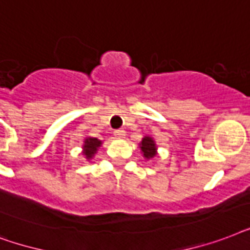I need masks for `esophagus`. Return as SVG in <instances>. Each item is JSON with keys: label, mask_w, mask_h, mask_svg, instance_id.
Masks as SVG:
<instances>
[{"label": "esophagus", "mask_w": 250, "mask_h": 250, "mask_svg": "<svg viewBox=\"0 0 250 250\" xmlns=\"http://www.w3.org/2000/svg\"><path fill=\"white\" fill-rule=\"evenodd\" d=\"M113 134H115L116 138L123 139V138H125V135H126V131L124 130V129H119V130L113 131Z\"/></svg>", "instance_id": "obj_1"}]
</instances>
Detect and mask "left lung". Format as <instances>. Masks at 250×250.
Wrapping results in <instances>:
<instances>
[{
	"label": "left lung",
	"instance_id": "8db88e82",
	"mask_svg": "<svg viewBox=\"0 0 250 250\" xmlns=\"http://www.w3.org/2000/svg\"><path fill=\"white\" fill-rule=\"evenodd\" d=\"M141 150L143 152V156L150 159V158H154L156 155V147L155 142L152 141V138L150 137H145L141 142Z\"/></svg>",
	"mask_w": 250,
	"mask_h": 250
}]
</instances>
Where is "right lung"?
Returning a JSON list of instances; mask_svg holds the SVG:
<instances>
[{
    "label": "right lung",
    "mask_w": 250,
    "mask_h": 250,
    "mask_svg": "<svg viewBox=\"0 0 250 250\" xmlns=\"http://www.w3.org/2000/svg\"><path fill=\"white\" fill-rule=\"evenodd\" d=\"M102 145V141H99L98 138H87L86 141H84V146H83V148H84V155H86L87 159H91L92 156H94V154L96 152V150H98V147Z\"/></svg>",
    "instance_id": "1"
}]
</instances>
